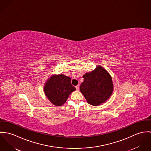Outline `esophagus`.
Masks as SVG:
<instances>
[{
	"instance_id": "obj_1",
	"label": "esophagus",
	"mask_w": 151,
	"mask_h": 151,
	"mask_svg": "<svg viewBox=\"0 0 151 151\" xmlns=\"http://www.w3.org/2000/svg\"><path fill=\"white\" fill-rule=\"evenodd\" d=\"M75 87H76V89L77 90H79V84L77 85Z\"/></svg>"
}]
</instances>
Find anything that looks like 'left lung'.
I'll return each mask as SVG.
<instances>
[{
    "label": "left lung",
    "instance_id": "1",
    "mask_svg": "<svg viewBox=\"0 0 151 151\" xmlns=\"http://www.w3.org/2000/svg\"><path fill=\"white\" fill-rule=\"evenodd\" d=\"M83 82L80 90L87 102L97 106L107 100L113 91L112 78L102 67H96L94 71L83 76Z\"/></svg>",
    "mask_w": 151,
    "mask_h": 151
}]
</instances>
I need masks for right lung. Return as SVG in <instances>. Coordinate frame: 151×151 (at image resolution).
Returning <instances> with one entry per match:
<instances>
[{
    "label": "right lung",
    "instance_id": "right-lung-1",
    "mask_svg": "<svg viewBox=\"0 0 151 151\" xmlns=\"http://www.w3.org/2000/svg\"><path fill=\"white\" fill-rule=\"evenodd\" d=\"M75 90L70 83V78L63 74L51 77L44 88L48 99L56 106L63 105L69 94Z\"/></svg>",
    "mask_w": 151,
    "mask_h": 151
}]
</instances>
